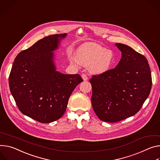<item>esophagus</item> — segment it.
<instances>
[{
	"instance_id": "esophagus-1",
	"label": "esophagus",
	"mask_w": 160,
	"mask_h": 160,
	"mask_svg": "<svg viewBox=\"0 0 160 160\" xmlns=\"http://www.w3.org/2000/svg\"><path fill=\"white\" fill-rule=\"evenodd\" d=\"M82 78L83 81H87V80H88V77H87V75L85 74H82Z\"/></svg>"
}]
</instances>
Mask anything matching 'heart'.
I'll use <instances>...</instances> for the list:
<instances>
[{
  "label": "heart",
  "instance_id": "heart-1",
  "mask_svg": "<svg viewBox=\"0 0 160 160\" xmlns=\"http://www.w3.org/2000/svg\"><path fill=\"white\" fill-rule=\"evenodd\" d=\"M75 58H70L69 61L75 65H89V70L93 74H104L108 71L114 62V53L110 50L94 42H85L75 51Z\"/></svg>",
  "mask_w": 160,
  "mask_h": 160
}]
</instances>
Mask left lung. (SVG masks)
<instances>
[{"mask_svg":"<svg viewBox=\"0 0 160 160\" xmlns=\"http://www.w3.org/2000/svg\"><path fill=\"white\" fill-rule=\"evenodd\" d=\"M121 59L114 69L92 76V105L99 119L116 122L137 113L148 98L152 78L147 59L130 47L115 43Z\"/></svg>","mask_w":160,"mask_h":160,"instance_id":"left-lung-1","label":"left lung"}]
</instances>
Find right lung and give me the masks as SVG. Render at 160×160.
Masks as SVG:
<instances>
[{
    "instance_id": "add662e5",
    "label": "right lung",
    "mask_w": 160,
    "mask_h": 160,
    "mask_svg": "<svg viewBox=\"0 0 160 160\" xmlns=\"http://www.w3.org/2000/svg\"><path fill=\"white\" fill-rule=\"evenodd\" d=\"M67 34L39 40L16 57L9 77L11 93L20 112L41 123L64 115L70 95L82 78L57 71L53 52Z\"/></svg>"
}]
</instances>
